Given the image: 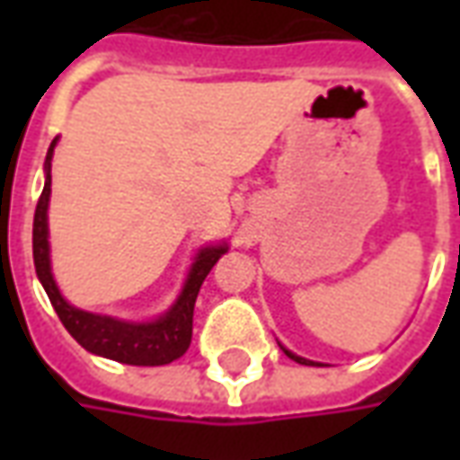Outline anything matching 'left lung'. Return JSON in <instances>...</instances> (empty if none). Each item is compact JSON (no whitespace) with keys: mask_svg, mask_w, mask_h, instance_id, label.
I'll list each match as a JSON object with an SVG mask.
<instances>
[{"mask_svg":"<svg viewBox=\"0 0 460 460\" xmlns=\"http://www.w3.org/2000/svg\"><path fill=\"white\" fill-rule=\"evenodd\" d=\"M283 352H286V355H288L290 359H296V362H298V365H315V362H310V359H305V357L293 355V352H290V349H286V347H283Z\"/></svg>","mask_w":460,"mask_h":460,"instance_id":"1","label":"left lung"}]
</instances>
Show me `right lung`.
I'll use <instances>...</instances> for the list:
<instances>
[{
  "instance_id": "obj_1",
  "label": "right lung",
  "mask_w": 460,
  "mask_h": 460,
  "mask_svg": "<svg viewBox=\"0 0 460 460\" xmlns=\"http://www.w3.org/2000/svg\"><path fill=\"white\" fill-rule=\"evenodd\" d=\"M54 147L56 140L51 142V147L46 152V184L34 214V266L36 276L41 280L56 315L64 323V328L71 332V338L81 347H85L88 352H93V355L108 357V359H115V362H122V365L137 367L170 365L174 359H180L190 349L194 303H197V296H199L201 283L209 276L214 263L221 259V253L229 251V246L219 243V246L199 249L177 303L155 323H125V320L95 315V313L74 308L71 303H66L61 290L56 286L54 273H51V259H49L46 211H49V197H51V157H54Z\"/></svg>"
}]
</instances>
